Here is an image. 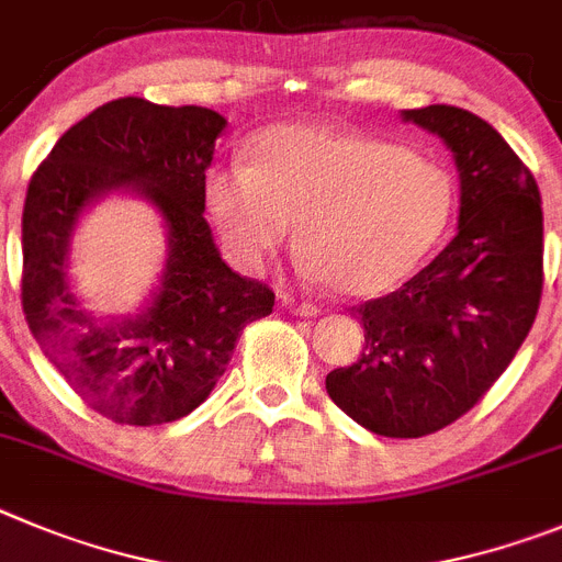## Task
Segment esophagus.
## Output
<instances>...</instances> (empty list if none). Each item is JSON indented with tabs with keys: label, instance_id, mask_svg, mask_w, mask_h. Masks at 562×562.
Segmentation results:
<instances>
[{
	"label": "esophagus",
	"instance_id": "esophagus-1",
	"mask_svg": "<svg viewBox=\"0 0 562 562\" xmlns=\"http://www.w3.org/2000/svg\"><path fill=\"white\" fill-rule=\"evenodd\" d=\"M282 305H285V311L293 313V316H316L318 313V305H313V302L293 300V296H282Z\"/></svg>",
	"mask_w": 562,
	"mask_h": 562
}]
</instances>
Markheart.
<instances>
[{
	"label": "heart",
	"mask_w": 562,
	"mask_h": 562,
	"mask_svg": "<svg viewBox=\"0 0 562 562\" xmlns=\"http://www.w3.org/2000/svg\"><path fill=\"white\" fill-rule=\"evenodd\" d=\"M206 210L246 266L274 255L296 224L307 274L372 296L439 244L453 184L437 161L386 139L291 123L262 131L249 165L212 170Z\"/></svg>",
	"instance_id": "b5f03b06"
}]
</instances>
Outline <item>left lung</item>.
Segmentation results:
<instances>
[{
  "instance_id": "obj_1",
  "label": "left lung",
  "mask_w": 562,
  "mask_h": 562,
  "mask_svg": "<svg viewBox=\"0 0 562 562\" xmlns=\"http://www.w3.org/2000/svg\"><path fill=\"white\" fill-rule=\"evenodd\" d=\"M448 145L459 232L397 291L358 307L361 358L327 375L330 401L381 437H426L482 401L524 344L543 291L535 176L482 117L457 105L403 111Z\"/></svg>"
}]
</instances>
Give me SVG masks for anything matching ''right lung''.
<instances>
[{
  "mask_svg": "<svg viewBox=\"0 0 562 562\" xmlns=\"http://www.w3.org/2000/svg\"><path fill=\"white\" fill-rule=\"evenodd\" d=\"M226 128L218 111L120 98L60 136L27 187L22 307L30 333L80 401L123 426H161L210 397L249 322L274 291L221 260L204 218L206 168ZM114 189L143 194L166 221L169 260L148 308L100 319L68 288L79 215Z\"/></svg>",
  "mask_w": 562,
  "mask_h": 562,
  "instance_id": "add662e5",
  "label": "right lung"
}]
</instances>
